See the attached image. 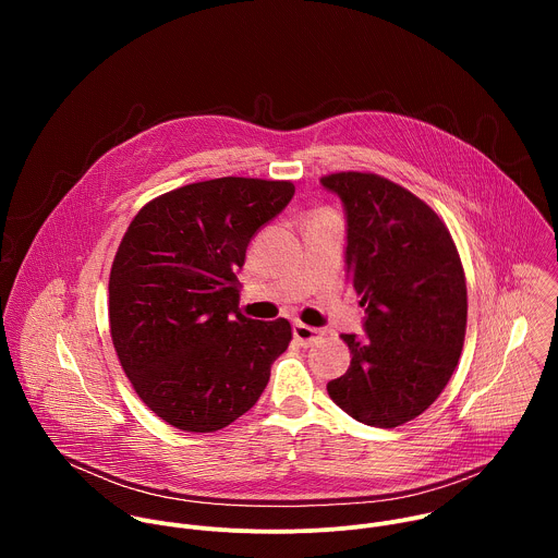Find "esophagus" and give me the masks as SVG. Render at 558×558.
<instances>
[{
	"label": "esophagus",
	"instance_id": "34e87169",
	"mask_svg": "<svg viewBox=\"0 0 558 558\" xmlns=\"http://www.w3.org/2000/svg\"><path fill=\"white\" fill-rule=\"evenodd\" d=\"M293 338L300 347H311L323 338V331L315 329V327H308V325H302V323H295L293 325Z\"/></svg>",
	"mask_w": 558,
	"mask_h": 558
}]
</instances>
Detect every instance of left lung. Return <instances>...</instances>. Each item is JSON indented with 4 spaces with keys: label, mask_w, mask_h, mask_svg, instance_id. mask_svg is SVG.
I'll use <instances>...</instances> for the list:
<instances>
[{
    "label": "left lung",
    "mask_w": 558,
    "mask_h": 558,
    "mask_svg": "<svg viewBox=\"0 0 558 558\" xmlns=\"http://www.w3.org/2000/svg\"><path fill=\"white\" fill-rule=\"evenodd\" d=\"M347 216V278L362 295L364 336L342 333L349 371L327 384L353 420L395 428L422 415L446 388L465 338V276L441 218L384 177L320 179Z\"/></svg>",
    "instance_id": "left-lung-1"
}]
</instances>
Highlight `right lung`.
Segmentation results:
<instances>
[{
  "instance_id": "1",
  "label": "right lung",
  "mask_w": 558,
  "mask_h": 558,
  "mask_svg": "<svg viewBox=\"0 0 558 558\" xmlns=\"http://www.w3.org/2000/svg\"><path fill=\"white\" fill-rule=\"evenodd\" d=\"M289 181L225 177L149 201L110 271V333L143 404L187 433H214L263 395L291 325L238 311L256 231L293 198Z\"/></svg>"
}]
</instances>
